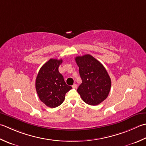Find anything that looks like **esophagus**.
<instances>
[{
	"label": "esophagus",
	"mask_w": 146,
	"mask_h": 146,
	"mask_svg": "<svg viewBox=\"0 0 146 146\" xmlns=\"http://www.w3.org/2000/svg\"><path fill=\"white\" fill-rule=\"evenodd\" d=\"M72 87H73V88H77V85H76V84L73 85H72Z\"/></svg>",
	"instance_id": "34e87169"
}]
</instances>
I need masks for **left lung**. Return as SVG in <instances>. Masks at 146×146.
Returning <instances> with one entry per match:
<instances>
[{
  "instance_id": "8db88e82",
  "label": "left lung",
  "mask_w": 146,
  "mask_h": 146,
  "mask_svg": "<svg viewBox=\"0 0 146 146\" xmlns=\"http://www.w3.org/2000/svg\"><path fill=\"white\" fill-rule=\"evenodd\" d=\"M82 83L77 92L85 103L96 106L109 95L111 81L106 70L90 54L75 58Z\"/></svg>"
}]
</instances>
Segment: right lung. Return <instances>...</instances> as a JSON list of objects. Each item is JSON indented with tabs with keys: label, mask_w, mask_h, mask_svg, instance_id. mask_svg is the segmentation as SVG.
Masks as SVG:
<instances>
[{
	"label": "right lung",
	"mask_w": 146,
	"mask_h": 146,
	"mask_svg": "<svg viewBox=\"0 0 146 146\" xmlns=\"http://www.w3.org/2000/svg\"><path fill=\"white\" fill-rule=\"evenodd\" d=\"M62 60L50 59L40 69L36 78L35 88L40 100L54 108L63 102L65 95L72 87L66 85L58 68Z\"/></svg>",
	"instance_id": "right-lung-1"
}]
</instances>
